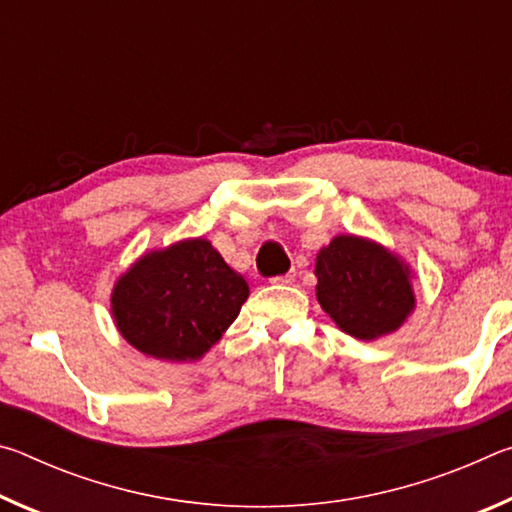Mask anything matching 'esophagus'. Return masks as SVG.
<instances>
[{"mask_svg": "<svg viewBox=\"0 0 512 512\" xmlns=\"http://www.w3.org/2000/svg\"><path fill=\"white\" fill-rule=\"evenodd\" d=\"M293 277H296V273H287V275H277L271 280V284H291Z\"/></svg>", "mask_w": 512, "mask_h": 512, "instance_id": "obj_1", "label": "esophagus"}]
</instances>
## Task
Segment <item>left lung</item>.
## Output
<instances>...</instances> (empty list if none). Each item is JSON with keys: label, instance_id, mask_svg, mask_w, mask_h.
Segmentation results:
<instances>
[{"label": "left lung", "instance_id": "left-lung-1", "mask_svg": "<svg viewBox=\"0 0 512 512\" xmlns=\"http://www.w3.org/2000/svg\"><path fill=\"white\" fill-rule=\"evenodd\" d=\"M316 277L320 307L354 339L395 332L415 307L409 266L370 239L334 237L320 248Z\"/></svg>", "mask_w": 512, "mask_h": 512}]
</instances>
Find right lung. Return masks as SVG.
<instances>
[{
  "instance_id": "right-lung-1",
  "label": "right lung",
  "mask_w": 512,
  "mask_h": 512,
  "mask_svg": "<svg viewBox=\"0 0 512 512\" xmlns=\"http://www.w3.org/2000/svg\"><path fill=\"white\" fill-rule=\"evenodd\" d=\"M248 293L244 277L198 237L142 255L117 280L110 305L135 350L164 361H196L235 323Z\"/></svg>"
}]
</instances>
